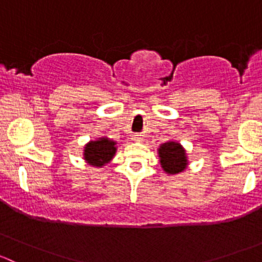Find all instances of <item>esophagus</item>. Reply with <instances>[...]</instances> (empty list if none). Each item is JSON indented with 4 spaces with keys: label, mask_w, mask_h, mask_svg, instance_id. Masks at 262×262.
<instances>
[{
    "label": "esophagus",
    "mask_w": 262,
    "mask_h": 262,
    "mask_svg": "<svg viewBox=\"0 0 262 262\" xmlns=\"http://www.w3.org/2000/svg\"><path fill=\"white\" fill-rule=\"evenodd\" d=\"M134 141H137V142H142V138H141V137H134Z\"/></svg>",
    "instance_id": "obj_1"
}]
</instances>
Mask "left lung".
I'll use <instances>...</instances> for the list:
<instances>
[{
  "label": "left lung",
  "mask_w": 262,
  "mask_h": 262,
  "mask_svg": "<svg viewBox=\"0 0 262 262\" xmlns=\"http://www.w3.org/2000/svg\"><path fill=\"white\" fill-rule=\"evenodd\" d=\"M157 152L161 167L168 175L180 173L189 165L186 150L179 142H166V143L161 144Z\"/></svg>",
  "instance_id": "obj_1"
}]
</instances>
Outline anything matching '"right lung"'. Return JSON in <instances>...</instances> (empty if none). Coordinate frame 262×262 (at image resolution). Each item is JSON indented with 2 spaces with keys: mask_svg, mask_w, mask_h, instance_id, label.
<instances>
[{
  "mask_svg": "<svg viewBox=\"0 0 262 262\" xmlns=\"http://www.w3.org/2000/svg\"><path fill=\"white\" fill-rule=\"evenodd\" d=\"M116 149V142L107 137H101L96 141H90L84 146L83 160L86 163L94 167H102L107 165L114 158Z\"/></svg>",
  "mask_w": 262,
  "mask_h": 262,
  "instance_id": "obj_1",
  "label": "right lung"
}]
</instances>
